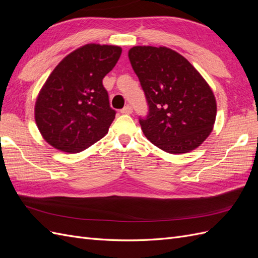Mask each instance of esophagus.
<instances>
[{
    "label": "esophagus",
    "mask_w": 258,
    "mask_h": 258,
    "mask_svg": "<svg viewBox=\"0 0 258 258\" xmlns=\"http://www.w3.org/2000/svg\"><path fill=\"white\" fill-rule=\"evenodd\" d=\"M121 114H127V115H130L132 113V107L130 105H126L124 106L122 110L120 111Z\"/></svg>",
    "instance_id": "esophagus-1"
}]
</instances>
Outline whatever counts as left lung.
<instances>
[{
	"instance_id": "1",
	"label": "left lung",
	"mask_w": 258,
	"mask_h": 258,
	"mask_svg": "<svg viewBox=\"0 0 258 258\" xmlns=\"http://www.w3.org/2000/svg\"><path fill=\"white\" fill-rule=\"evenodd\" d=\"M128 57L150 106L147 118L140 119L145 137L169 154L200 146L216 118V99L207 81L182 54L165 46H135Z\"/></svg>"
}]
</instances>
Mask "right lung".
Here are the masks:
<instances>
[{
    "mask_svg": "<svg viewBox=\"0 0 258 258\" xmlns=\"http://www.w3.org/2000/svg\"><path fill=\"white\" fill-rule=\"evenodd\" d=\"M120 54L119 46L86 44L53 69L34 106L36 126L53 148L80 153L107 134L115 111L102 80Z\"/></svg>",
    "mask_w": 258,
    "mask_h": 258,
    "instance_id": "1",
    "label": "right lung"
}]
</instances>
